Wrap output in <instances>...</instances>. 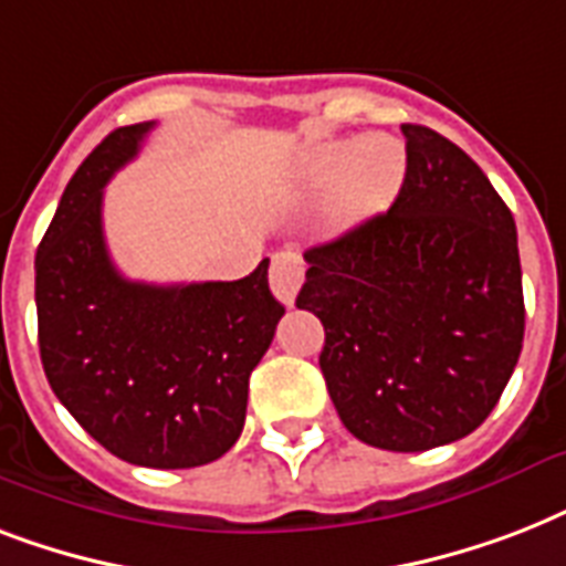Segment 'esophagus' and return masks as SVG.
I'll list each match as a JSON object with an SVG mask.
<instances>
[{"mask_svg":"<svg viewBox=\"0 0 566 566\" xmlns=\"http://www.w3.org/2000/svg\"><path fill=\"white\" fill-rule=\"evenodd\" d=\"M302 279H305V261L296 252H291V249L275 252L273 266H270V287H273V293L284 305H293L296 291L302 287Z\"/></svg>","mask_w":566,"mask_h":566,"instance_id":"obj_1","label":"esophagus"}]
</instances>
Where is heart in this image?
I'll use <instances>...</instances> for the list:
<instances>
[{
	"instance_id": "obj_1",
	"label": "heart",
	"mask_w": 566,
	"mask_h": 566,
	"mask_svg": "<svg viewBox=\"0 0 566 566\" xmlns=\"http://www.w3.org/2000/svg\"><path fill=\"white\" fill-rule=\"evenodd\" d=\"M408 172L405 144L394 135H364L358 140H323L308 146L293 170L302 199L326 196V213L337 229H353L387 211Z\"/></svg>"
}]
</instances>
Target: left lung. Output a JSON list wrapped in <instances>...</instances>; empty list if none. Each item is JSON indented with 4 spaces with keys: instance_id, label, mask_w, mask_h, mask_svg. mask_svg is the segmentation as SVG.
I'll return each instance as SVG.
<instances>
[{
    "instance_id": "1",
    "label": "left lung",
    "mask_w": 566,
    "mask_h": 566,
    "mask_svg": "<svg viewBox=\"0 0 566 566\" xmlns=\"http://www.w3.org/2000/svg\"><path fill=\"white\" fill-rule=\"evenodd\" d=\"M408 172L387 213L305 252L296 308L326 328L319 370L355 438L422 452L467 438L523 349L517 226L482 167L405 123Z\"/></svg>"
}]
</instances>
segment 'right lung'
Listing matches in <instances>:
<instances>
[{
    "label": "right lung",
    "mask_w": 566,
    "mask_h": 566,
    "mask_svg": "<svg viewBox=\"0 0 566 566\" xmlns=\"http://www.w3.org/2000/svg\"><path fill=\"white\" fill-rule=\"evenodd\" d=\"M153 126L111 132L66 185L34 258L38 344L61 405L111 455L188 470L240 438L284 305L266 258L238 282L146 284L114 266L102 193Z\"/></svg>",
    "instance_id": "1"
}]
</instances>
